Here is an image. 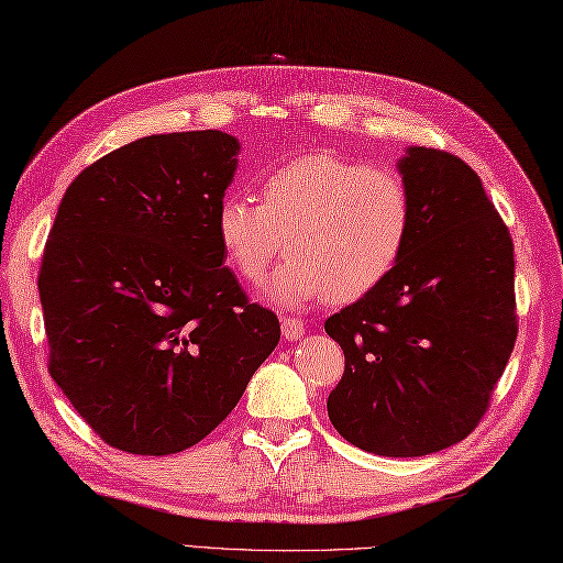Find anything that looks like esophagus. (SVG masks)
Returning <instances> with one entry per match:
<instances>
[{
	"label": "esophagus",
	"instance_id": "obj_1",
	"mask_svg": "<svg viewBox=\"0 0 563 563\" xmlns=\"http://www.w3.org/2000/svg\"><path fill=\"white\" fill-rule=\"evenodd\" d=\"M282 334L286 341H298L306 334V322L300 318H282Z\"/></svg>",
	"mask_w": 563,
	"mask_h": 563
}]
</instances>
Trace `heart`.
Listing matches in <instances>:
<instances>
[{"mask_svg": "<svg viewBox=\"0 0 563 563\" xmlns=\"http://www.w3.org/2000/svg\"><path fill=\"white\" fill-rule=\"evenodd\" d=\"M253 202L227 194L214 231L227 265L260 284L284 236L289 260L267 284V298L300 308L329 296L353 303L385 284L406 253L413 200L401 174L336 153L298 155L272 169Z\"/></svg>", "mask_w": 563, "mask_h": 563, "instance_id": "heart-1", "label": "heart"}]
</instances>
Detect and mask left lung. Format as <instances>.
Returning a JSON list of instances; mask_svg holds the SVG:
<instances>
[{"mask_svg":"<svg viewBox=\"0 0 563 563\" xmlns=\"http://www.w3.org/2000/svg\"><path fill=\"white\" fill-rule=\"evenodd\" d=\"M413 224L391 277L327 318L346 369L327 413L377 456H428L485 416L516 344L514 243L479 176L432 147L396 162Z\"/></svg>","mask_w":563,"mask_h":563,"instance_id":"1","label":"left lung"}]
</instances>
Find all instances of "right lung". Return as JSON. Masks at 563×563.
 I'll return each mask as SVG.
<instances>
[{
	"label": "right lung",
	"instance_id": "obj_1",
	"mask_svg": "<svg viewBox=\"0 0 563 563\" xmlns=\"http://www.w3.org/2000/svg\"><path fill=\"white\" fill-rule=\"evenodd\" d=\"M241 143L224 131L123 145L66 188L37 291L49 375L109 446L178 454L236 408L279 344L214 231Z\"/></svg>",
	"mask_w": 563,
	"mask_h": 563
}]
</instances>
